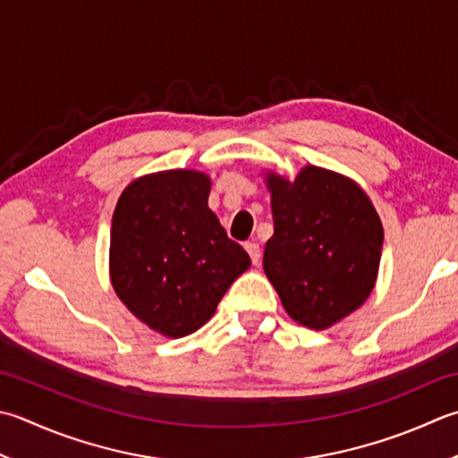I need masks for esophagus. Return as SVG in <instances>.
<instances>
[{
    "label": "esophagus",
    "mask_w": 458,
    "mask_h": 458,
    "mask_svg": "<svg viewBox=\"0 0 458 458\" xmlns=\"http://www.w3.org/2000/svg\"><path fill=\"white\" fill-rule=\"evenodd\" d=\"M244 248H246V252L250 254V258H252V262L258 264L259 262V256H262V254H259V244H258V242H246Z\"/></svg>",
    "instance_id": "34e87169"
}]
</instances>
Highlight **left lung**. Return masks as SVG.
I'll use <instances>...</instances> for the list:
<instances>
[{"label": "left lung", "mask_w": 458, "mask_h": 458, "mask_svg": "<svg viewBox=\"0 0 458 458\" xmlns=\"http://www.w3.org/2000/svg\"><path fill=\"white\" fill-rule=\"evenodd\" d=\"M274 236L264 272L300 326L327 329L361 308L377 282L383 224L363 188L308 165L290 181L266 170Z\"/></svg>", "instance_id": "obj_1"}]
</instances>
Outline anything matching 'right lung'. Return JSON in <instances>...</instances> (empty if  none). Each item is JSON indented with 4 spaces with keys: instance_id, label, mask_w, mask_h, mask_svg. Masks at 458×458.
<instances>
[{
    "instance_id": "obj_1",
    "label": "right lung",
    "mask_w": 458,
    "mask_h": 458,
    "mask_svg": "<svg viewBox=\"0 0 458 458\" xmlns=\"http://www.w3.org/2000/svg\"><path fill=\"white\" fill-rule=\"evenodd\" d=\"M212 181L192 168L132 181L114 206L109 276L134 318L165 337L200 329L250 256L208 208Z\"/></svg>"
}]
</instances>
